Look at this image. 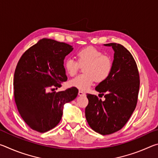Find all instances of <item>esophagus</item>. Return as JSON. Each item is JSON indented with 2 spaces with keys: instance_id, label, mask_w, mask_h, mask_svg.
Masks as SVG:
<instances>
[{
  "instance_id": "obj_1",
  "label": "esophagus",
  "mask_w": 158,
  "mask_h": 158,
  "mask_svg": "<svg viewBox=\"0 0 158 158\" xmlns=\"http://www.w3.org/2000/svg\"><path fill=\"white\" fill-rule=\"evenodd\" d=\"M78 94H79V96H84V95H85V93H84L83 91H81V90H79Z\"/></svg>"
}]
</instances>
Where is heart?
Here are the masks:
<instances>
[{
    "instance_id": "b5f03b06",
    "label": "heart",
    "mask_w": 158,
    "mask_h": 158,
    "mask_svg": "<svg viewBox=\"0 0 158 158\" xmlns=\"http://www.w3.org/2000/svg\"><path fill=\"white\" fill-rule=\"evenodd\" d=\"M77 60L73 58H67L64 63L69 75L74 76L81 65L85 73L77 76L70 81V85L81 90H86L95 81L101 82L106 80L113 69V59L105 54L100 49L93 47L82 48L76 52Z\"/></svg>"
}]
</instances>
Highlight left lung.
<instances>
[{"label": "left lung", "mask_w": 158, "mask_h": 158, "mask_svg": "<svg viewBox=\"0 0 158 158\" xmlns=\"http://www.w3.org/2000/svg\"><path fill=\"white\" fill-rule=\"evenodd\" d=\"M105 45L114 50L113 69L95 90L105 100L87 93L89 105L85 109L89 126L102 135L116 132L127 123L137 106L140 85L137 63L129 51L120 44Z\"/></svg>", "instance_id": "left-lung-1"}]
</instances>
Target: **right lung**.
I'll use <instances>...</instances> for the list:
<instances>
[{
  "label": "right lung",
  "mask_w": 158,
  "mask_h": 158,
  "mask_svg": "<svg viewBox=\"0 0 158 158\" xmlns=\"http://www.w3.org/2000/svg\"><path fill=\"white\" fill-rule=\"evenodd\" d=\"M73 48L65 42L43 38L23 53L14 76V98L19 113L31 129L43 133L54 128L63 105L74 100L78 89L56 92L68 80L64 58Z\"/></svg>",
  "instance_id": "right-lung-1"
}]
</instances>
